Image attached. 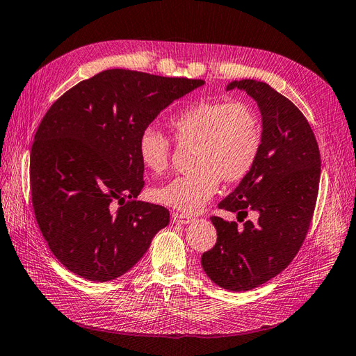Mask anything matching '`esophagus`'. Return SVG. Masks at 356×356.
I'll list each match as a JSON object with an SVG mask.
<instances>
[{"mask_svg":"<svg viewBox=\"0 0 356 356\" xmlns=\"http://www.w3.org/2000/svg\"><path fill=\"white\" fill-rule=\"evenodd\" d=\"M172 221L177 222V224H189V222L194 221V218L189 216V215H185V213L175 212V213H172Z\"/></svg>","mask_w":356,"mask_h":356,"instance_id":"esophagus-1","label":"esophagus"}]
</instances>
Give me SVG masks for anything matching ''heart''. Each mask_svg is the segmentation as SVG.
<instances>
[{
  "instance_id": "1",
  "label": "heart",
  "mask_w": 356,
  "mask_h": 356,
  "mask_svg": "<svg viewBox=\"0 0 356 356\" xmlns=\"http://www.w3.org/2000/svg\"><path fill=\"white\" fill-rule=\"evenodd\" d=\"M168 124L177 143H195V170L158 186L153 198L180 212H198L216 194L221 179L227 184L241 181L259 159L261 118L243 100H198L172 114ZM136 149L141 163L152 172L168 167L171 143L156 127H145Z\"/></svg>"
}]
</instances>
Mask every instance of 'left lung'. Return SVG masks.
Listing matches in <instances>:
<instances>
[{"label":"left lung","mask_w":356,"mask_h":356,"mask_svg":"<svg viewBox=\"0 0 356 356\" xmlns=\"http://www.w3.org/2000/svg\"><path fill=\"white\" fill-rule=\"evenodd\" d=\"M256 100L263 124V144L256 165L233 193L218 204L256 222L212 216L218 239L202 256V266L215 284L245 291L265 284L284 270L298 254L312 222L321 181V153L304 114L269 84L256 79L232 81ZM243 221V218H242Z\"/></svg>","instance_id":"8db88e82"}]
</instances>
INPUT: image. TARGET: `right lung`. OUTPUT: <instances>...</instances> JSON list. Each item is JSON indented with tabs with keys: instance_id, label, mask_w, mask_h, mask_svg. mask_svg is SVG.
Returning a JSON list of instances; mask_svg holds the SVG:
<instances>
[{
	"instance_id": "1",
	"label": "right lung",
	"mask_w": 356,
	"mask_h": 356,
	"mask_svg": "<svg viewBox=\"0 0 356 356\" xmlns=\"http://www.w3.org/2000/svg\"><path fill=\"white\" fill-rule=\"evenodd\" d=\"M203 84L109 69L52 104L34 135L30 181L39 229L63 266L111 281L168 225L165 207L135 200L144 186L136 144L162 109Z\"/></svg>"
}]
</instances>
